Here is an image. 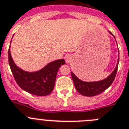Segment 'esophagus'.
Returning a JSON list of instances; mask_svg holds the SVG:
<instances>
[{
	"label": "esophagus",
	"mask_w": 129,
	"mask_h": 129,
	"mask_svg": "<svg viewBox=\"0 0 129 129\" xmlns=\"http://www.w3.org/2000/svg\"><path fill=\"white\" fill-rule=\"evenodd\" d=\"M66 61L68 63H70V61H71V58L70 57V56H68L66 57Z\"/></svg>",
	"instance_id": "1"
}]
</instances>
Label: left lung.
<instances>
[{
  "instance_id": "1",
  "label": "left lung",
  "mask_w": 129,
  "mask_h": 129,
  "mask_svg": "<svg viewBox=\"0 0 129 129\" xmlns=\"http://www.w3.org/2000/svg\"><path fill=\"white\" fill-rule=\"evenodd\" d=\"M111 35L112 33L110 32ZM119 61V59L116 67L115 68L114 71L111 73L110 76L106 79L102 81H97V82H84L79 79L73 72H71V77L74 83V85L75 88L81 94L86 96H94L99 94L100 93L105 91L114 81V79L116 75L117 71L118 69V63Z\"/></svg>"
}]
</instances>
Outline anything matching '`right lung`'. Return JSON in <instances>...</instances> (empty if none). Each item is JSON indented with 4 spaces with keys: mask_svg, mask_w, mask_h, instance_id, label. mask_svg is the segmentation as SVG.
I'll return each instance as SVG.
<instances>
[{
    "mask_svg": "<svg viewBox=\"0 0 129 129\" xmlns=\"http://www.w3.org/2000/svg\"><path fill=\"white\" fill-rule=\"evenodd\" d=\"M8 62L15 81L23 90L36 96H47L54 89L56 75L63 59L50 62L43 69L37 72H26L16 66L8 49Z\"/></svg>",
    "mask_w": 129,
    "mask_h": 129,
    "instance_id": "right-lung-1",
    "label": "right lung"
}]
</instances>
